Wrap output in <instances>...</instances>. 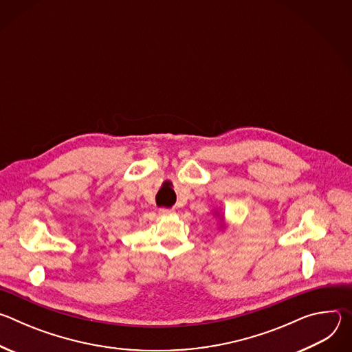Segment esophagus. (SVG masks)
Wrapping results in <instances>:
<instances>
[{"mask_svg":"<svg viewBox=\"0 0 352 352\" xmlns=\"http://www.w3.org/2000/svg\"><path fill=\"white\" fill-rule=\"evenodd\" d=\"M174 213H175L174 209H166V208L159 209V214H160V216H171V214H174Z\"/></svg>","mask_w":352,"mask_h":352,"instance_id":"esophagus-1","label":"esophagus"}]
</instances>
